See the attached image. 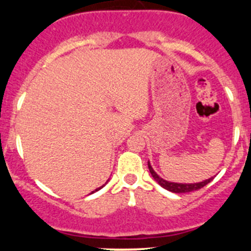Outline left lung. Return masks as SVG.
I'll list each match as a JSON object with an SVG mask.
<instances>
[{"mask_svg":"<svg viewBox=\"0 0 251 251\" xmlns=\"http://www.w3.org/2000/svg\"><path fill=\"white\" fill-rule=\"evenodd\" d=\"M148 169L149 171H151L153 178L155 179V181L158 182L163 188L168 189V191L173 192V193H188V192L198 191V189L203 188L204 186H206V184L209 183V182H211L212 178H214V177H211V178L205 179L203 182H198V183H175V182L165 181V179H163L161 177H159V175L153 170V168H151V165L149 164V161H148Z\"/></svg>","mask_w":251,"mask_h":251,"instance_id":"1","label":"left lung"}]
</instances>
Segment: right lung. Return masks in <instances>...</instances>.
<instances>
[{
    "label": "right lung",
    "instance_id": "right-lung-1",
    "mask_svg": "<svg viewBox=\"0 0 251 251\" xmlns=\"http://www.w3.org/2000/svg\"><path fill=\"white\" fill-rule=\"evenodd\" d=\"M103 186H104V184H103ZM103 186H102V187H100V188H97V189H96V191H93V192H92V193H95V192L100 191V188H103Z\"/></svg>",
    "mask_w": 251,
    "mask_h": 251
}]
</instances>
